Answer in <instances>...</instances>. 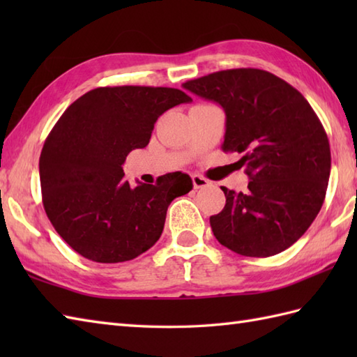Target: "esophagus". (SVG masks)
<instances>
[{"instance_id":"34e87169","label":"esophagus","mask_w":357,"mask_h":357,"mask_svg":"<svg viewBox=\"0 0 357 357\" xmlns=\"http://www.w3.org/2000/svg\"><path fill=\"white\" fill-rule=\"evenodd\" d=\"M192 181H193V187L195 188H202V187L210 185V181L206 179L204 176H201V174H193Z\"/></svg>"}]
</instances>
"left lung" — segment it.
Masks as SVG:
<instances>
[{
    "label": "left lung",
    "instance_id": "left-lung-1",
    "mask_svg": "<svg viewBox=\"0 0 357 357\" xmlns=\"http://www.w3.org/2000/svg\"><path fill=\"white\" fill-rule=\"evenodd\" d=\"M185 90L225 112L224 151H238L245 193L222 187L225 207L210 216L216 239L231 252L267 257L293 245L312 225L327 193V133L302 93L276 75L231 69L187 81Z\"/></svg>",
    "mask_w": 357,
    "mask_h": 357
}]
</instances>
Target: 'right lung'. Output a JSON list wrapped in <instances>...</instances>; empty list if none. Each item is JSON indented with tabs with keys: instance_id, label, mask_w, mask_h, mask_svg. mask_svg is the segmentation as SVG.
I'll list each match as a JSON object with an SVG mask.
<instances>
[{
	"instance_id": "add662e5",
	"label": "right lung",
	"mask_w": 357,
	"mask_h": 357,
	"mask_svg": "<svg viewBox=\"0 0 357 357\" xmlns=\"http://www.w3.org/2000/svg\"><path fill=\"white\" fill-rule=\"evenodd\" d=\"M190 101L179 89L119 86L90 90L67 107L44 142L40 181L45 213L75 252L126 262L161 238L170 202L193 188L190 176L132 188L123 164L147 146L164 112Z\"/></svg>"
}]
</instances>
